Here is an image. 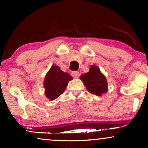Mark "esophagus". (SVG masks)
<instances>
[{"label":"esophagus","mask_w":148,"mask_h":148,"mask_svg":"<svg viewBox=\"0 0 148 148\" xmlns=\"http://www.w3.org/2000/svg\"><path fill=\"white\" fill-rule=\"evenodd\" d=\"M79 73L78 71H73L71 73V75L74 78H78L79 76Z\"/></svg>","instance_id":"1"}]
</instances>
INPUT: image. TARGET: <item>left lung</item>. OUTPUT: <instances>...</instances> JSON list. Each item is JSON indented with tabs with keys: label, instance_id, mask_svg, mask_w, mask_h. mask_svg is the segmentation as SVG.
Instances as JSON below:
<instances>
[{
	"label": "left lung",
	"instance_id": "1",
	"mask_svg": "<svg viewBox=\"0 0 148 148\" xmlns=\"http://www.w3.org/2000/svg\"><path fill=\"white\" fill-rule=\"evenodd\" d=\"M81 79L84 83L90 93L96 96H101L108 91V84L105 76L100 72L98 66L92 65L90 71L83 74Z\"/></svg>",
	"mask_w": 148,
	"mask_h": 148
}]
</instances>
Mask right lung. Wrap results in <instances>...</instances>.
<instances>
[{
	"mask_svg": "<svg viewBox=\"0 0 148 148\" xmlns=\"http://www.w3.org/2000/svg\"><path fill=\"white\" fill-rule=\"evenodd\" d=\"M73 79L67 73L60 70L58 66L52 65L44 79L46 96L54 100L64 92L68 82Z\"/></svg>",
	"mask_w": 148,
	"mask_h": 148,
	"instance_id": "obj_1",
	"label": "right lung"
}]
</instances>
